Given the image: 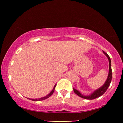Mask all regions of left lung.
Here are the masks:
<instances>
[{
	"label": "left lung",
	"mask_w": 123,
	"mask_h": 123,
	"mask_svg": "<svg viewBox=\"0 0 123 123\" xmlns=\"http://www.w3.org/2000/svg\"><path fill=\"white\" fill-rule=\"evenodd\" d=\"M104 54H105L109 60V73H108V76L106 80L105 83L101 87L98 88L97 90L92 92L91 94L89 95H84L83 94H82L80 92L78 91L76 89L73 88V91L74 92V93L82 98L87 99V100H93V99L98 98V97H100L101 96H102L105 92L106 91V90L108 88L109 86L110 85L111 81L112 79V70H111V59L109 56L107 55V54L105 53V51H103Z\"/></svg>",
	"instance_id": "1"
}]
</instances>
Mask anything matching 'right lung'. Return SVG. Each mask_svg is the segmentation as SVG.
<instances>
[{"mask_svg": "<svg viewBox=\"0 0 123 123\" xmlns=\"http://www.w3.org/2000/svg\"><path fill=\"white\" fill-rule=\"evenodd\" d=\"M56 85H55V86H54V88H53V90L51 91V92H50V93H49L48 95H46V96H44V97H41V98H27L28 99H29V100H32V101H42V100H45V99H46V98H49V97H50V96H51L53 95V93H54V90H55V87H56Z\"/></svg>", "mask_w": 123, "mask_h": 123, "instance_id": "add662e5", "label": "right lung"}]
</instances>
